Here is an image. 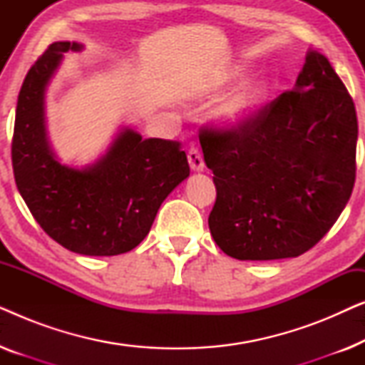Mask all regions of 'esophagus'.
<instances>
[{
	"mask_svg": "<svg viewBox=\"0 0 365 365\" xmlns=\"http://www.w3.org/2000/svg\"><path fill=\"white\" fill-rule=\"evenodd\" d=\"M187 161H189V166H191L192 171H202V169H204L202 154L197 148L189 149V151H187Z\"/></svg>",
	"mask_w": 365,
	"mask_h": 365,
	"instance_id": "obj_1",
	"label": "esophagus"
}]
</instances>
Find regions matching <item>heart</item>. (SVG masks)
<instances>
[{"instance_id": "obj_1", "label": "heart", "mask_w": 365, "mask_h": 365, "mask_svg": "<svg viewBox=\"0 0 365 365\" xmlns=\"http://www.w3.org/2000/svg\"><path fill=\"white\" fill-rule=\"evenodd\" d=\"M269 96V86L264 79H254L237 89L219 108V118L231 126H241L256 116Z\"/></svg>"}]
</instances>
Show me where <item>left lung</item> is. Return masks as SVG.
<instances>
[{
  "instance_id": "obj_1",
  "label": "left lung",
  "mask_w": 365,
  "mask_h": 365,
  "mask_svg": "<svg viewBox=\"0 0 365 365\" xmlns=\"http://www.w3.org/2000/svg\"><path fill=\"white\" fill-rule=\"evenodd\" d=\"M357 116L326 56L311 51L296 88L241 126H202L214 173V241L239 261L297 257L316 246L356 182Z\"/></svg>"
}]
</instances>
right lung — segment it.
Wrapping results in <instances>:
<instances>
[{"label": "right lung", "instance_id": "obj_1", "mask_svg": "<svg viewBox=\"0 0 365 365\" xmlns=\"http://www.w3.org/2000/svg\"><path fill=\"white\" fill-rule=\"evenodd\" d=\"M78 43L49 44L18 96L11 161L18 191L43 231L68 251L118 256L148 236L168 194L189 176L181 143L124 129L106 156L83 169L63 166L44 128V89L63 54Z\"/></svg>", "mask_w": 365, "mask_h": 365}]
</instances>
